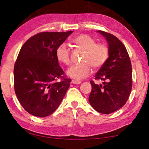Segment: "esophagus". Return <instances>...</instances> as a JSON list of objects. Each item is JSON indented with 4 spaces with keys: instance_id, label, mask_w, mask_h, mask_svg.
Segmentation results:
<instances>
[{
    "instance_id": "esophagus-1",
    "label": "esophagus",
    "mask_w": 149,
    "mask_h": 149,
    "mask_svg": "<svg viewBox=\"0 0 149 149\" xmlns=\"http://www.w3.org/2000/svg\"><path fill=\"white\" fill-rule=\"evenodd\" d=\"M71 83H72V84H80V83H81V81L78 80H72Z\"/></svg>"
}]
</instances>
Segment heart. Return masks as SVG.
Masks as SVG:
<instances>
[{"instance_id":"1","label":"heart","mask_w":149,"mask_h":149,"mask_svg":"<svg viewBox=\"0 0 149 149\" xmlns=\"http://www.w3.org/2000/svg\"><path fill=\"white\" fill-rule=\"evenodd\" d=\"M77 46L84 49L81 57V62L68 69V74L75 79H82L91 74V67L99 68L107 62L109 56V49L105 44L96 43L94 38L89 34H81L72 40ZM56 58L63 64H70V52L66 43L58 47L56 52Z\"/></svg>"}]
</instances>
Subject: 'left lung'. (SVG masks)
Here are the masks:
<instances>
[{
    "mask_svg": "<svg viewBox=\"0 0 149 149\" xmlns=\"http://www.w3.org/2000/svg\"><path fill=\"white\" fill-rule=\"evenodd\" d=\"M109 44V57L95 75V80L103 81L102 85L90 81L92 87L89 96L91 107L98 113L110 114L125 105L132 88L131 61L125 47L119 38L108 32L98 30Z\"/></svg>",
    "mask_w": 149,
    "mask_h": 149,
    "instance_id": "obj_1",
    "label": "left lung"
}]
</instances>
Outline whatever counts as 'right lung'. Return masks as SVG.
<instances>
[{
    "instance_id": "obj_1",
    "label": "right lung",
    "mask_w": 149,
    "mask_h": 149,
    "mask_svg": "<svg viewBox=\"0 0 149 149\" xmlns=\"http://www.w3.org/2000/svg\"><path fill=\"white\" fill-rule=\"evenodd\" d=\"M72 33L42 32L22 47L14 65V89L19 103L28 113L47 117L64 98L71 79L59 66L56 52Z\"/></svg>"
}]
</instances>
